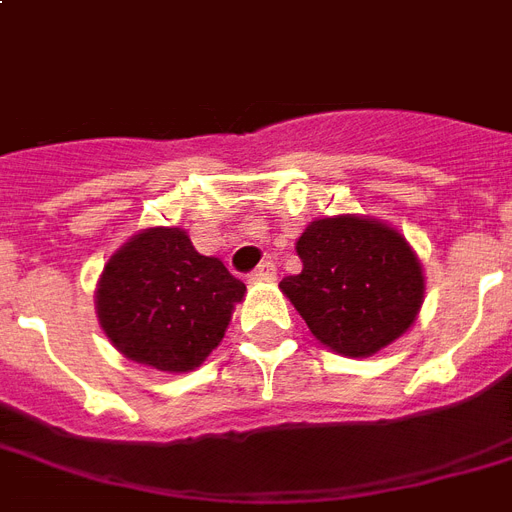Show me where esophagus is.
Returning a JSON list of instances; mask_svg holds the SVG:
<instances>
[{
  "mask_svg": "<svg viewBox=\"0 0 512 512\" xmlns=\"http://www.w3.org/2000/svg\"><path fill=\"white\" fill-rule=\"evenodd\" d=\"M249 279L252 281H276V265H273L271 260H265V263L257 265Z\"/></svg>",
  "mask_w": 512,
  "mask_h": 512,
  "instance_id": "1",
  "label": "esophagus"
}]
</instances>
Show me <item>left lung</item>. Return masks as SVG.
Wrapping results in <instances>:
<instances>
[{
  "label": "left lung",
  "mask_w": 512,
  "mask_h": 512,
  "mask_svg": "<svg viewBox=\"0 0 512 512\" xmlns=\"http://www.w3.org/2000/svg\"><path fill=\"white\" fill-rule=\"evenodd\" d=\"M303 271L281 281L319 342L340 356L364 358L412 327L425 295L414 249L372 217L313 220L297 239Z\"/></svg>",
  "instance_id": "obj_1"
}]
</instances>
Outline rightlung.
<instances>
[{"label": "right lung", "instance_id": "add662e5", "mask_svg": "<svg viewBox=\"0 0 512 512\" xmlns=\"http://www.w3.org/2000/svg\"><path fill=\"white\" fill-rule=\"evenodd\" d=\"M247 287L180 228H146L98 281V321L119 353L159 372H191L220 345Z\"/></svg>", "mask_w": 512, "mask_h": 512}]
</instances>
